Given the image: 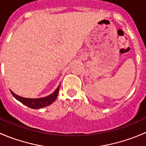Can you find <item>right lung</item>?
Returning <instances> with one entry per match:
<instances>
[{"mask_svg": "<svg viewBox=\"0 0 146 146\" xmlns=\"http://www.w3.org/2000/svg\"><path fill=\"white\" fill-rule=\"evenodd\" d=\"M60 86H61V83L58 85V86L57 87L55 91L53 93H51V95H48V96H46L44 98H35V99L34 98H26L21 96H19V95L14 93L11 90H10L11 94L13 95V96L19 102H20L23 104H25V105L27 106L28 107L32 109H40L50 105V104H52L56 100L57 96H58V92H59Z\"/></svg>", "mask_w": 146, "mask_h": 146, "instance_id": "right-lung-1", "label": "right lung"}]
</instances>
